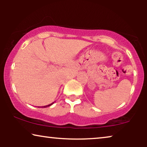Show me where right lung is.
<instances>
[{"label":"right lung","mask_w":147,"mask_h":147,"mask_svg":"<svg viewBox=\"0 0 147 147\" xmlns=\"http://www.w3.org/2000/svg\"><path fill=\"white\" fill-rule=\"evenodd\" d=\"M53 103H54V102H53V103H51V104H49V105H47V106H42L41 108H46V107H48V106H51L52 104H53Z\"/></svg>","instance_id":"add662e5"}]
</instances>
